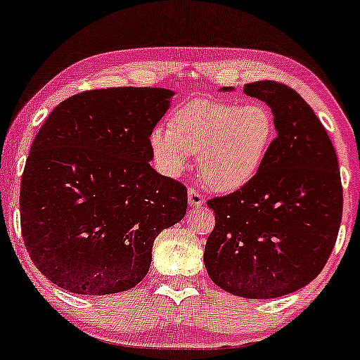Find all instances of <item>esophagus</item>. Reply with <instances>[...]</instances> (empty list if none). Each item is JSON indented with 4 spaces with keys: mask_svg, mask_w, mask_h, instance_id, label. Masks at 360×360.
Here are the masks:
<instances>
[{
    "mask_svg": "<svg viewBox=\"0 0 360 360\" xmlns=\"http://www.w3.org/2000/svg\"><path fill=\"white\" fill-rule=\"evenodd\" d=\"M188 201H189V206L196 208V206H201L205 203V196L200 191H198L196 188H189Z\"/></svg>",
    "mask_w": 360,
    "mask_h": 360,
    "instance_id": "obj_1",
    "label": "esophagus"
}]
</instances>
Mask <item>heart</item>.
<instances>
[{
  "mask_svg": "<svg viewBox=\"0 0 360 360\" xmlns=\"http://www.w3.org/2000/svg\"><path fill=\"white\" fill-rule=\"evenodd\" d=\"M274 135V115L262 103L193 100L172 113L171 127L152 128L148 143L169 176H179L200 150L198 164L208 184L235 191L257 174Z\"/></svg>",
  "mask_w": 360,
  "mask_h": 360,
  "instance_id": "obj_1",
  "label": "heart"
}]
</instances>
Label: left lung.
Here are the masks:
<instances>
[{"label":"left lung","instance_id":"1","mask_svg":"<svg viewBox=\"0 0 360 360\" xmlns=\"http://www.w3.org/2000/svg\"><path fill=\"white\" fill-rule=\"evenodd\" d=\"M243 93L271 106L278 135L249 183L206 201L214 229L203 260L225 291L279 298L325 267L340 229L344 189L332 140L295 89L257 81Z\"/></svg>","mask_w":360,"mask_h":360}]
</instances>
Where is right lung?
<instances>
[{
    "mask_svg": "<svg viewBox=\"0 0 360 360\" xmlns=\"http://www.w3.org/2000/svg\"><path fill=\"white\" fill-rule=\"evenodd\" d=\"M171 96L162 88L82 91L37 134L20 223L32 262L59 288L111 295L137 286L157 235L183 220L188 189L148 162V137Z\"/></svg>",
    "mask_w": 360,
    "mask_h": 360,
    "instance_id": "1",
    "label": "right lung"
}]
</instances>
